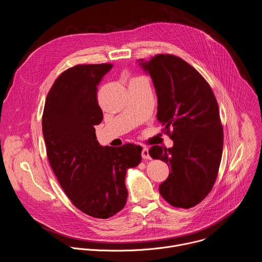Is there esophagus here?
<instances>
[{
	"label": "esophagus",
	"instance_id": "1",
	"mask_svg": "<svg viewBox=\"0 0 262 262\" xmlns=\"http://www.w3.org/2000/svg\"><path fill=\"white\" fill-rule=\"evenodd\" d=\"M142 158L145 159V160H149L150 159V156H149V151H148V148L144 147L142 149Z\"/></svg>",
	"mask_w": 262,
	"mask_h": 262
}]
</instances>
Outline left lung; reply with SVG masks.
Listing matches in <instances>:
<instances>
[{
  "label": "left lung",
  "mask_w": 262,
  "mask_h": 262,
  "mask_svg": "<svg viewBox=\"0 0 262 262\" xmlns=\"http://www.w3.org/2000/svg\"><path fill=\"white\" fill-rule=\"evenodd\" d=\"M151 78L158 97L157 118L173 128V146L149 149L152 159L170 167L160 194L171 205L190 208L212 189L222 159L223 127L211 88L190 64L173 55L137 61Z\"/></svg>",
  "instance_id": "8db88e82"
}]
</instances>
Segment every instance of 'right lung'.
Segmentation results:
<instances>
[{"instance_id":"obj_1","label":"right lung","mask_w":262,"mask_h":262,"mask_svg":"<svg viewBox=\"0 0 262 262\" xmlns=\"http://www.w3.org/2000/svg\"><path fill=\"white\" fill-rule=\"evenodd\" d=\"M112 64L78 65L64 71L47 96L42 133L50 165L63 191L80 210L107 219L127 198L126 169L141 162L142 147L101 146L95 125L102 120L97 85Z\"/></svg>"}]
</instances>
